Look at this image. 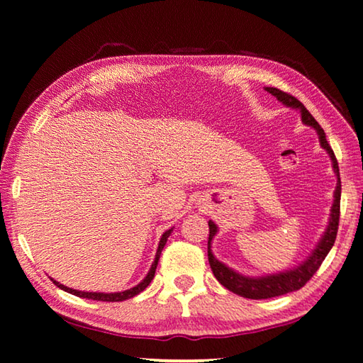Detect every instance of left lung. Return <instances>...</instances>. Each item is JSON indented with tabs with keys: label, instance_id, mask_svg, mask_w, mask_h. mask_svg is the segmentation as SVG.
<instances>
[{
	"label": "left lung",
	"instance_id": "left-lung-1",
	"mask_svg": "<svg viewBox=\"0 0 363 363\" xmlns=\"http://www.w3.org/2000/svg\"><path fill=\"white\" fill-rule=\"evenodd\" d=\"M270 94L277 97L280 102H284L285 106L298 108L301 112V118L306 123V125L314 126L318 133V139H320V144L325 150L330 153L331 162H333L335 173L337 174V186L335 190V203L331 208V218L330 224L327 227V232H325L323 238L318 243V247L314 250V253L307 261L301 264L299 267L288 270V272H281L277 275H269V277H259V279H250L243 277V275L233 272L232 269L224 266L223 262H219L216 257L211 253V240L213 237L216 235L218 227L214 225L213 220L208 223L210 225V237H208V261H210L211 270L214 277L227 290L238 294V296L248 298V299H269L275 296H281V294L296 291L299 288H303L307 281H309L314 274L322 266V262L327 255L330 253L331 247L335 245L336 233H337V225H340V203H341V179H340V168H337V160L335 157V152L331 149L327 138H325V131L320 128V125L315 121L314 116L309 113L303 102H299L296 97L291 96L290 93H285V91H280L277 88H266Z\"/></svg>",
	"mask_w": 363,
	"mask_h": 363
}]
</instances>
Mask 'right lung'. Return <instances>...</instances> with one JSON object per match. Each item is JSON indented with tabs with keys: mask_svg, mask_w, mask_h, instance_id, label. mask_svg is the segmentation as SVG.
Segmentation results:
<instances>
[{
	"mask_svg": "<svg viewBox=\"0 0 363 363\" xmlns=\"http://www.w3.org/2000/svg\"><path fill=\"white\" fill-rule=\"evenodd\" d=\"M171 233V229L167 230L163 233L162 240H160V245H158V250H157V256H155V261H153L152 267L149 270V274H147V277L140 281L139 285H136L134 288H131V290H126V291H121V293H86V291H78V290H72V288H67L64 285H60L59 281L52 280V284L59 286L60 290H64L67 293L70 294H75V296L78 298H86V299H94V301H112V303H115V301H125V299H130L133 296H136V294H139L140 291H144L147 286H149V284L153 279V275H155V269H157V264H158V259H160V255H162V250L164 247V243H167L168 237Z\"/></svg>",
	"mask_w": 363,
	"mask_h": 363,
	"instance_id": "1",
	"label": "right lung"
}]
</instances>
